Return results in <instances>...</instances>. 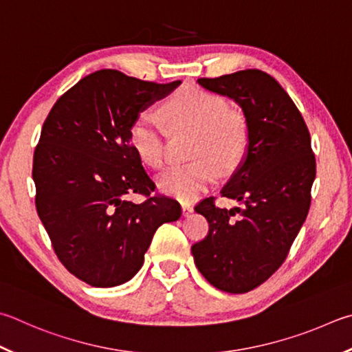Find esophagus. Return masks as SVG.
<instances>
[{
    "label": "esophagus",
    "instance_id": "obj_1",
    "mask_svg": "<svg viewBox=\"0 0 352 352\" xmlns=\"http://www.w3.org/2000/svg\"><path fill=\"white\" fill-rule=\"evenodd\" d=\"M182 209H183V215H184V217H188L189 214H192V210H194L192 204L188 203V201H183V203H182Z\"/></svg>",
    "mask_w": 352,
    "mask_h": 352
}]
</instances>
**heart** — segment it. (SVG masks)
<instances>
[{"label": "heart", "mask_w": 352, "mask_h": 352, "mask_svg": "<svg viewBox=\"0 0 352 352\" xmlns=\"http://www.w3.org/2000/svg\"><path fill=\"white\" fill-rule=\"evenodd\" d=\"M166 123L174 131H194L192 163L174 166L160 177V188L182 200H189L215 180L221 172L237 168L249 140L246 118L229 109L226 98L201 87H184L162 107ZM131 142L140 158L152 168L166 163V133L149 115H137L131 126Z\"/></svg>", "instance_id": "obj_1"}]
</instances>
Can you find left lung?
I'll return each instance as SVG.
<instances>
[{"instance_id":"left-lung-1","label":"left lung","mask_w":352,"mask_h":352,"mask_svg":"<svg viewBox=\"0 0 352 352\" xmlns=\"http://www.w3.org/2000/svg\"><path fill=\"white\" fill-rule=\"evenodd\" d=\"M208 91L239 103L249 140L243 162L220 190L241 208L197 204L208 235L190 248L195 266L217 289L245 294L265 283L286 260L311 206L316 157L302 113L270 74L246 69L198 78Z\"/></svg>"}]
</instances>
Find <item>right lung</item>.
Listing matches in <instances>:
<instances>
[{
	"label": "right lung",
	"mask_w": 352,
	"mask_h": 352,
	"mask_svg": "<svg viewBox=\"0 0 352 352\" xmlns=\"http://www.w3.org/2000/svg\"><path fill=\"white\" fill-rule=\"evenodd\" d=\"M101 69L56 100L34 152L35 206L56 257L76 278L112 287L131 280L157 229L180 203L155 194L131 142L137 115L180 86ZM145 197L142 204L126 198Z\"/></svg>",
	"instance_id": "right-lung-1"
}]
</instances>
